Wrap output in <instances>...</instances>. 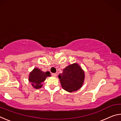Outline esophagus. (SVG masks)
Instances as JSON below:
<instances>
[{"label":"esophagus","mask_w":121,"mask_h":121,"mask_svg":"<svg viewBox=\"0 0 121 121\" xmlns=\"http://www.w3.org/2000/svg\"><path fill=\"white\" fill-rule=\"evenodd\" d=\"M52 75V76L53 77H56V76H57V74H56V73H53Z\"/></svg>","instance_id":"obj_1"}]
</instances>
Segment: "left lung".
Instances as JSON below:
<instances>
[{"label":"left lung","instance_id":"8db88e82","mask_svg":"<svg viewBox=\"0 0 121 121\" xmlns=\"http://www.w3.org/2000/svg\"><path fill=\"white\" fill-rule=\"evenodd\" d=\"M58 77L63 89L69 92H73L83 86L85 73L80 65L74 63L65 67Z\"/></svg>","mask_w":121,"mask_h":121}]
</instances>
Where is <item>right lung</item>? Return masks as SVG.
I'll list each match as a JSON object with an SVG mask.
<instances>
[{
  "instance_id": "obj_1",
  "label": "right lung",
  "mask_w": 121,
  "mask_h": 121,
  "mask_svg": "<svg viewBox=\"0 0 121 121\" xmlns=\"http://www.w3.org/2000/svg\"><path fill=\"white\" fill-rule=\"evenodd\" d=\"M51 76L49 71L44 72L37 68H35L29 75V81L31 83L32 86L35 89H39L42 87L43 82L48 77Z\"/></svg>"
}]
</instances>
